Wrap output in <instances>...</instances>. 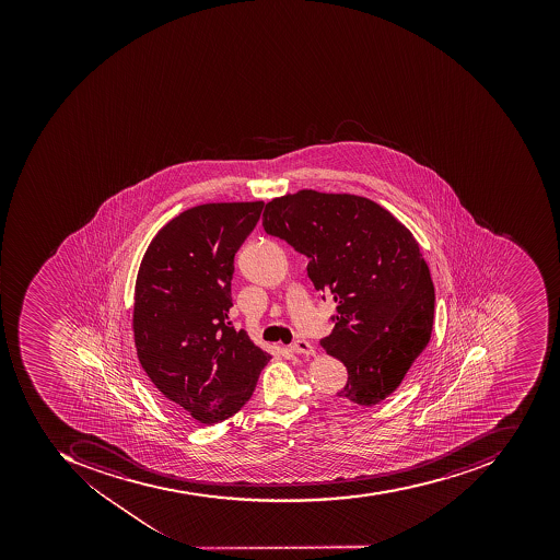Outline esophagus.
Listing matches in <instances>:
<instances>
[{
    "instance_id": "1",
    "label": "esophagus",
    "mask_w": 560,
    "mask_h": 560,
    "mask_svg": "<svg viewBox=\"0 0 560 560\" xmlns=\"http://www.w3.org/2000/svg\"><path fill=\"white\" fill-rule=\"evenodd\" d=\"M291 351L298 354H306V357H314L315 348L310 345V342L303 341V339H298L293 345L290 346Z\"/></svg>"
}]
</instances>
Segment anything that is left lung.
<instances>
[{
    "instance_id": "obj_1",
    "label": "left lung",
    "mask_w": 560,
    "mask_h": 560,
    "mask_svg": "<svg viewBox=\"0 0 560 560\" xmlns=\"http://www.w3.org/2000/svg\"><path fill=\"white\" fill-rule=\"evenodd\" d=\"M262 226L308 258L315 290L338 305L332 334L320 341L348 370L338 396L384 401L432 334L435 290L417 240L365 197L315 190L270 200Z\"/></svg>"
}]
</instances>
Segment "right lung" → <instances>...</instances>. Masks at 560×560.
Here are the masks:
<instances>
[{"label": "right lung", "instance_id": "obj_1", "mask_svg": "<svg viewBox=\"0 0 560 560\" xmlns=\"http://www.w3.org/2000/svg\"><path fill=\"white\" fill-rule=\"evenodd\" d=\"M264 202L191 207L155 234L136 284L137 357L164 402L203 424L233 417L270 354L234 330V255Z\"/></svg>", "mask_w": 560, "mask_h": 560}]
</instances>
